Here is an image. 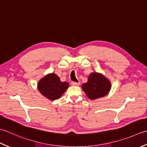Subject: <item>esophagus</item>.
<instances>
[{
  "label": "esophagus",
  "mask_w": 147,
  "mask_h": 147,
  "mask_svg": "<svg viewBox=\"0 0 147 147\" xmlns=\"http://www.w3.org/2000/svg\"><path fill=\"white\" fill-rule=\"evenodd\" d=\"M71 86H79V84H80V82H74V81H72V82H71Z\"/></svg>",
  "instance_id": "34e87169"
}]
</instances>
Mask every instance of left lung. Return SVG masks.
I'll list each match as a JSON object with an SVG mask.
<instances>
[{
  "mask_svg": "<svg viewBox=\"0 0 147 147\" xmlns=\"http://www.w3.org/2000/svg\"><path fill=\"white\" fill-rule=\"evenodd\" d=\"M82 88L90 100H96L109 93L111 83L103 75L93 72L89 75L88 82L83 84Z\"/></svg>",
  "mask_w": 147,
  "mask_h": 147,
  "instance_id": "left-lung-1",
  "label": "left lung"
}]
</instances>
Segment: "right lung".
<instances>
[{"label": "right lung", "instance_id": "right-lung-1", "mask_svg": "<svg viewBox=\"0 0 147 147\" xmlns=\"http://www.w3.org/2000/svg\"><path fill=\"white\" fill-rule=\"evenodd\" d=\"M37 85L40 93L50 100L60 98L69 87L67 82H61L59 77L53 73L46 75L38 81Z\"/></svg>", "mask_w": 147, "mask_h": 147}]
</instances>
